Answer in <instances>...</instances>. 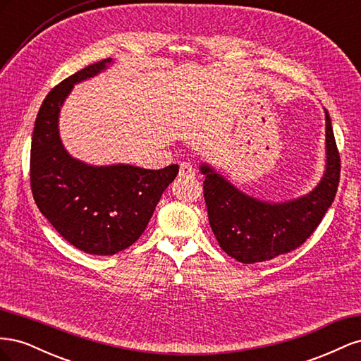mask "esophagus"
Segmentation results:
<instances>
[{
  "instance_id": "esophagus-1",
  "label": "esophagus",
  "mask_w": 361,
  "mask_h": 361,
  "mask_svg": "<svg viewBox=\"0 0 361 361\" xmlns=\"http://www.w3.org/2000/svg\"><path fill=\"white\" fill-rule=\"evenodd\" d=\"M179 176L180 178L194 176V169L191 167L190 162H180L179 164Z\"/></svg>"
}]
</instances>
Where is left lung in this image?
<instances>
[{
    "label": "left lung",
    "instance_id": "left-lung-1",
    "mask_svg": "<svg viewBox=\"0 0 361 361\" xmlns=\"http://www.w3.org/2000/svg\"><path fill=\"white\" fill-rule=\"evenodd\" d=\"M325 113V170L316 187L301 197L267 202L243 192L209 164L200 162L207 216L218 244L243 264L271 260L300 247L319 226L331 206L338 178L341 157Z\"/></svg>",
    "mask_w": 361,
    "mask_h": 361
}]
</instances>
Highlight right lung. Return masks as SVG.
Returning a JSON list of instances; mask_svg holds the SVG:
<instances>
[{"mask_svg": "<svg viewBox=\"0 0 361 361\" xmlns=\"http://www.w3.org/2000/svg\"><path fill=\"white\" fill-rule=\"evenodd\" d=\"M113 59L90 64L48 93L31 138L30 179L39 211L54 228L84 253L111 256L145 232L162 192L179 166L147 170L130 164L92 166L63 146L60 110L73 85L106 71Z\"/></svg>", "mask_w": 361, "mask_h": 361, "instance_id": "obj_1", "label": "right lung"}]
</instances>
